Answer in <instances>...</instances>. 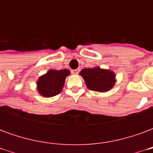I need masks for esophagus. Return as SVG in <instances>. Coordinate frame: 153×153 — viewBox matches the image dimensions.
Listing matches in <instances>:
<instances>
[{
    "label": "esophagus",
    "mask_w": 153,
    "mask_h": 153,
    "mask_svg": "<svg viewBox=\"0 0 153 153\" xmlns=\"http://www.w3.org/2000/svg\"><path fill=\"white\" fill-rule=\"evenodd\" d=\"M79 72V70H73L71 71V73L73 74H78Z\"/></svg>",
    "instance_id": "esophagus-1"
}]
</instances>
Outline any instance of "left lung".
<instances>
[{
	"label": "left lung",
	"instance_id": "obj_1",
	"mask_svg": "<svg viewBox=\"0 0 153 153\" xmlns=\"http://www.w3.org/2000/svg\"><path fill=\"white\" fill-rule=\"evenodd\" d=\"M79 74L83 78L87 88L93 91L105 93L115 85V74L111 70L100 67L85 68L81 70Z\"/></svg>",
	"mask_w": 153,
	"mask_h": 153
}]
</instances>
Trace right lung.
<instances>
[{"label":"right lung","instance_id":"obj_1","mask_svg":"<svg viewBox=\"0 0 153 153\" xmlns=\"http://www.w3.org/2000/svg\"><path fill=\"white\" fill-rule=\"evenodd\" d=\"M70 74V70H48L37 82L39 94L45 97H51L59 94L62 91L65 78Z\"/></svg>","mask_w":153,"mask_h":153}]
</instances>
